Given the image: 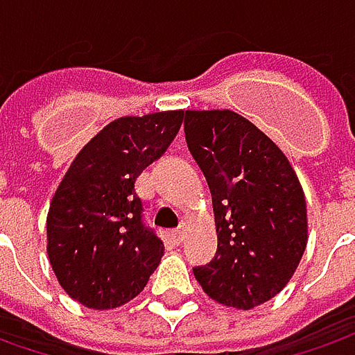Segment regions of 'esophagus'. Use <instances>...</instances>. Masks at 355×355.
<instances>
[{
    "label": "esophagus",
    "mask_w": 355,
    "mask_h": 355,
    "mask_svg": "<svg viewBox=\"0 0 355 355\" xmlns=\"http://www.w3.org/2000/svg\"><path fill=\"white\" fill-rule=\"evenodd\" d=\"M184 225L182 227H178L175 231H171V239L175 241V243H182V239H184Z\"/></svg>",
    "instance_id": "34e87169"
}]
</instances>
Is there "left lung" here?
Wrapping results in <instances>:
<instances>
[{
    "mask_svg": "<svg viewBox=\"0 0 355 355\" xmlns=\"http://www.w3.org/2000/svg\"><path fill=\"white\" fill-rule=\"evenodd\" d=\"M184 130L217 227V252L193 275L225 306H259L286 286L306 249L304 191L279 146L237 112L185 110Z\"/></svg>",
    "mask_w": 355,
    "mask_h": 355,
    "instance_id": "8db88e82",
    "label": "left lung"
}]
</instances>
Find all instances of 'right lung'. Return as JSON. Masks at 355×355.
Returning <instances> with one entry per match:
<instances>
[{"instance_id":"right-lung-1","label":"right lung","mask_w":355,"mask_h":355,"mask_svg":"<svg viewBox=\"0 0 355 355\" xmlns=\"http://www.w3.org/2000/svg\"><path fill=\"white\" fill-rule=\"evenodd\" d=\"M184 110L124 116L104 126L73 159L47 215V252L64 293L110 310L142 293L164 254L144 223L136 180L170 148Z\"/></svg>"}]
</instances>
